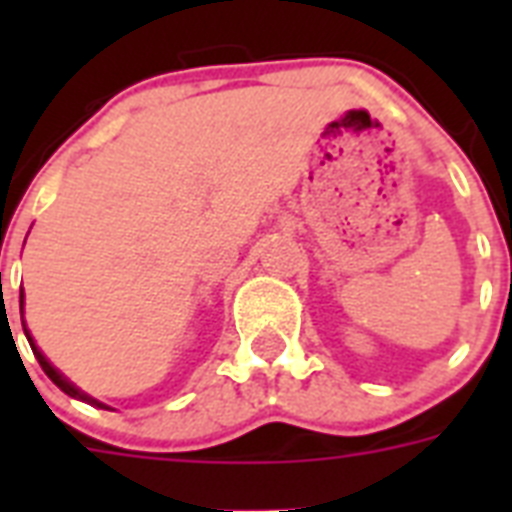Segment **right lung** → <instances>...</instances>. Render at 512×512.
Here are the masks:
<instances>
[{
  "mask_svg": "<svg viewBox=\"0 0 512 512\" xmlns=\"http://www.w3.org/2000/svg\"><path fill=\"white\" fill-rule=\"evenodd\" d=\"M20 321H23V292H20ZM23 332H26L28 342H31V350H34V356L39 358V364H42L44 374H47V377H50V380L55 382V385H58V388L63 390V393H68V396H74V398H82V401H92V404H98V401H95V398L84 396L82 390L74 388V385H71V382H68L66 377H63V374L58 372V369H52L50 361H47V358H44L42 353H39V348H36V345H34V340H31V335H28V329H26V327H23ZM98 406H100V404H98Z\"/></svg>",
  "mask_w": 512,
  "mask_h": 512,
  "instance_id": "obj_1",
  "label": "right lung"
}]
</instances>
